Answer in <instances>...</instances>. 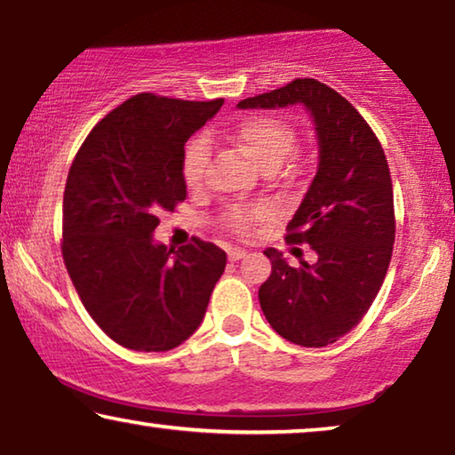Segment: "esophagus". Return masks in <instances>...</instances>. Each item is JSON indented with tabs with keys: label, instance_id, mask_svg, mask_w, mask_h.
Segmentation results:
<instances>
[{
	"label": "esophagus",
	"instance_id": "obj_1",
	"mask_svg": "<svg viewBox=\"0 0 455 455\" xmlns=\"http://www.w3.org/2000/svg\"><path fill=\"white\" fill-rule=\"evenodd\" d=\"M244 257H246L244 248L235 246V248H229V251H228V259L229 260H240V259H244Z\"/></svg>",
	"mask_w": 455,
	"mask_h": 455
}]
</instances>
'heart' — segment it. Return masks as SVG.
Wrapping results in <instances>:
<instances>
[{"mask_svg": "<svg viewBox=\"0 0 455 455\" xmlns=\"http://www.w3.org/2000/svg\"><path fill=\"white\" fill-rule=\"evenodd\" d=\"M228 139L235 147L242 148L248 157H252L263 170H273L296 147V132L288 122L277 116L269 114H252L242 117L235 126L228 132ZM209 142L204 136H195L184 148L182 157V176L184 182L190 188H201L207 178L209 167ZM275 217L271 204H251V207H242L234 204L223 213V221L229 229H234L240 235H251L254 229L263 223L271 221Z\"/></svg>", "mask_w": 455, "mask_h": 455, "instance_id": "obj_1", "label": "heart"}]
</instances>
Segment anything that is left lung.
<instances>
[{
  "label": "left lung",
  "instance_id": "1",
  "mask_svg": "<svg viewBox=\"0 0 455 455\" xmlns=\"http://www.w3.org/2000/svg\"><path fill=\"white\" fill-rule=\"evenodd\" d=\"M302 103L319 139V170L285 240L308 244L316 263L290 267L267 248L271 275L259 288L269 325L291 344L323 347L358 325L387 273L395 240L394 188L383 147L356 108L315 78H296L240 109Z\"/></svg>",
  "mask_w": 455,
  "mask_h": 455
}]
</instances>
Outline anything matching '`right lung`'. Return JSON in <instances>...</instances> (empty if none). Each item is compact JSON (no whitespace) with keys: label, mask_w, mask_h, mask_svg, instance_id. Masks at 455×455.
<instances>
[{"label":"right lung","mask_w":455,"mask_h":455,"mask_svg":"<svg viewBox=\"0 0 455 455\" xmlns=\"http://www.w3.org/2000/svg\"><path fill=\"white\" fill-rule=\"evenodd\" d=\"M223 105L140 92L86 136L68 172L61 257L86 313L116 344L167 352L201 325L226 252L192 238L155 244L186 198L184 145Z\"/></svg>","instance_id":"1"}]
</instances>
